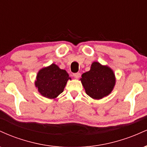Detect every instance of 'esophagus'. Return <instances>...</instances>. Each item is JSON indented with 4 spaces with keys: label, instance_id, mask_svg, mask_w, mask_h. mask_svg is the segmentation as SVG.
I'll use <instances>...</instances> for the list:
<instances>
[{
    "label": "esophagus",
    "instance_id": "34e87169",
    "mask_svg": "<svg viewBox=\"0 0 147 147\" xmlns=\"http://www.w3.org/2000/svg\"><path fill=\"white\" fill-rule=\"evenodd\" d=\"M73 76H74V77H75V78L79 79V77H81V74L79 73V72H76V73L73 74Z\"/></svg>",
    "mask_w": 147,
    "mask_h": 147
}]
</instances>
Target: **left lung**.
<instances>
[{"instance_id":"obj_1","label":"left lung","mask_w":147,"mask_h":147,"mask_svg":"<svg viewBox=\"0 0 147 147\" xmlns=\"http://www.w3.org/2000/svg\"><path fill=\"white\" fill-rule=\"evenodd\" d=\"M82 77L81 81L86 94L96 99L109 95L115 84L113 70L98 62L92 63L90 70L84 73Z\"/></svg>"}]
</instances>
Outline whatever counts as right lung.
<instances>
[{
	"instance_id": "obj_1",
	"label": "right lung",
	"mask_w": 147,
	"mask_h": 147,
	"mask_svg": "<svg viewBox=\"0 0 147 147\" xmlns=\"http://www.w3.org/2000/svg\"><path fill=\"white\" fill-rule=\"evenodd\" d=\"M68 79V72L52 63L38 72L35 85L43 97L54 99L63 92Z\"/></svg>"
}]
</instances>
